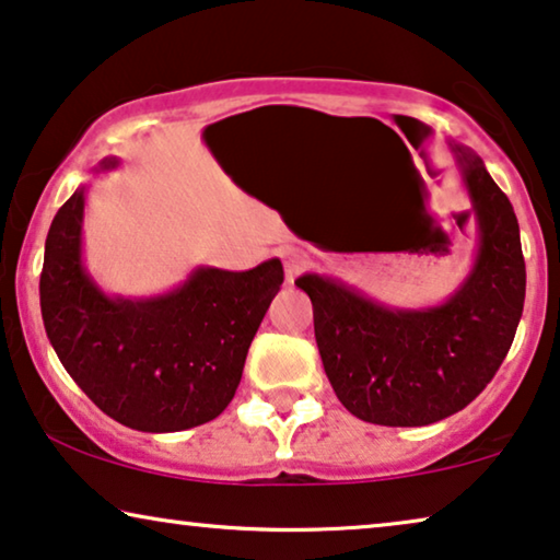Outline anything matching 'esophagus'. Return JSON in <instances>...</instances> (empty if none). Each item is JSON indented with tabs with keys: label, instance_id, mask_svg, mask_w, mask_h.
Returning <instances> with one entry per match:
<instances>
[{
	"label": "esophagus",
	"instance_id": "esophagus-1",
	"mask_svg": "<svg viewBox=\"0 0 560 560\" xmlns=\"http://www.w3.org/2000/svg\"><path fill=\"white\" fill-rule=\"evenodd\" d=\"M281 261H283V273H287V281L291 283L296 279V273L306 266V254L299 248H287V250H281Z\"/></svg>",
	"mask_w": 560,
	"mask_h": 560
}]
</instances>
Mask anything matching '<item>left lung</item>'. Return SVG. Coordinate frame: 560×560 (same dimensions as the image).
<instances>
[{"instance_id": "1", "label": "left lung", "mask_w": 560, "mask_h": 560, "mask_svg": "<svg viewBox=\"0 0 560 560\" xmlns=\"http://www.w3.org/2000/svg\"><path fill=\"white\" fill-rule=\"evenodd\" d=\"M477 223V254L454 294L390 306L327 273L294 283L314 310L322 365L352 416L381 427H429L471 404L513 345L525 302L520 228L508 195L469 147L448 141Z\"/></svg>"}]
</instances>
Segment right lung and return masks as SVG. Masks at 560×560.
I'll list each match as a JSON object with an SVG mask.
<instances>
[{
  "label": "right lung",
  "instance_id": "right-lung-1",
  "mask_svg": "<svg viewBox=\"0 0 560 560\" xmlns=\"http://www.w3.org/2000/svg\"><path fill=\"white\" fill-rule=\"evenodd\" d=\"M119 167L98 162L96 175ZM89 185L52 218L40 273L47 340L85 396L124 427L170 434L208 423L238 388L250 342L283 283L279 258L250 271L195 266L152 296L106 294L83 261Z\"/></svg>",
  "mask_w": 560,
  "mask_h": 560
}]
</instances>
